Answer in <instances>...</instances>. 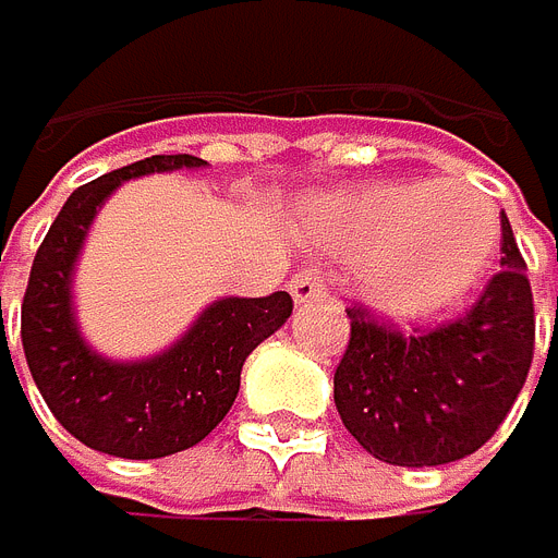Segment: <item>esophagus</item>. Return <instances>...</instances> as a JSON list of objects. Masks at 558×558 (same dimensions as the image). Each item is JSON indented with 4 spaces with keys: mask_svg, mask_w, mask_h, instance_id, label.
<instances>
[{
    "mask_svg": "<svg viewBox=\"0 0 558 558\" xmlns=\"http://www.w3.org/2000/svg\"><path fill=\"white\" fill-rule=\"evenodd\" d=\"M290 293H293L296 303H314L317 296L328 293V272L322 265L300 268V272L293 276V282H290Z\"/></svg>",
    "mask_w": 558,
    "mask_h": 558,
    "instance_id": "1",
    "label": "esophagus"
}]
</instances>
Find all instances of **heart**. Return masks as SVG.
<instances>
[{"label":"heart","instance_id":"b5f03b06","mask_svg":"<svg viewBox=\"0 0 558 558\" xmlns=\"http://www.w3.org/2000/svg\"><path fill=\"white\" fill-rule=\"evenodd\" d=\"M325 244L363 258V290L384 314L426 317L454 307L486 276L499 213L469 181H380L314 209Z\"/></svg>","mask_w":558,"mask_h":558}]
</instances>
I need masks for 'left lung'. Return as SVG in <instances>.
<instances>
[{
	"label": "left lung",
	"mask_w": 558,
	"mask_h": 558,
	"mask_svg": "<svg viewBox=\"0 0 558 558\" xmlns=\"http://www.w3.org/2000/svg\"><path fill=\"white\" fill-rule=\"evenodd\" d=\"M499 272L454 322L401 331L345 307L349 345L335 366V409L374 458L426 469L486 444L518 401L535 356V296L507 216Z\"/></svg>",
	"instance_id": "obj_1"
}]
</instances>
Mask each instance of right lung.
Wrapping results in <instances>:
<instances>
[{
    "instance_id": "obj_1",
    "label": "right lung",
    "mask_w": 558,
    "mask_h": 558,
    "mask_svg": "<svg viewBox=\"0 0 558 558\" xmlns=\"http://www.w3.org/2000/svg\"><path fill=\"white\" fill-rule=\"evenodd\" d=\"M187 157H146L69 195L40 241L20 307V339L31 377L51 415L80 444L114 458H167L195 447L223 423L247 352L286 325L290 293L216 300L184 339L146 363H108L89 352L72 322L69 276L97 206L121 181L153 170L202 167Z\"/></svg>"
}]
</instances>
